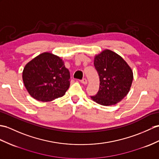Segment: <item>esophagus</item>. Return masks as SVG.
<instances>
[{"label":"esophagus","instance_id":"esophagus-1","mask_svg":"<svg viewBox=\"0 0 159 159\" xmlns=\"http://www.w3.org/2000/svg\"><path fill=\"white\" fill-rule=\"evenodd\" d=\"M81 83H82L83 84H88V80L86 79V78H84V79H83L82 81H81Z\"/></svg>","mask_w":159,"mask_h":159}]
</instances>
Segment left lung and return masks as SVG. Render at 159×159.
Here are the masks:
<instances>
[{
	"label": "left lung",
	"instance_id": "8db88e82",
	"mask_svg": "<svg viewBox=\"0 0 159 159\" xmlns=\"http://www.w3.org/2000/svg\"><path fill=\"white\" fill-rule=\"evenodd\" d=\"M94 67L100 78L99 90L91 96L93 101L111 106L121 101L129 92L133 82L132 69L118 54L109 49L96 55Z\"/></svg>",
	"mask_w": 159,
	"mask_h": 159
}]
</instances>
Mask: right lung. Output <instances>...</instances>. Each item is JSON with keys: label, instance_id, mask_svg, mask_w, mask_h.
I'll use <instances>...</instances> for the list:
<instances>
[{"label": "right lung", "instance_id": "right-lung-1", "mask_svg": "<svg viewBox=\"0 0 159 159\" xmlns=\"http://www.w3.org/2000/svg\"><path fill=\"white\" fill-rule=\"evenodd\" d=\"M22 78L30 95L42 102L62 97L70 86V73L64 61L48 52L28 62L24 68Z\"/></svg>", "mask_w": 159, "mask_h": 159}]
</instances>
